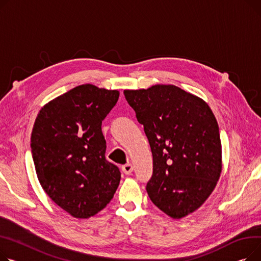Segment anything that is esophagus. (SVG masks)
<instances>
[{
	"label": "esophagus",
	"mask_w": 261,
	"mask_h": 261,
	"mask_svg": "<svg viewBox=\"0 0 261 261\" xmlns=\"http://www.w3.org/2000/svg\"><path fill=\"white\" fill-rule=\"evenodd\" d=\"M134 170V167L130 163H126L123 166H122V172H123L125 175H129Z\"/></svg>",
	"instance_id": "1"
}]
</instances>
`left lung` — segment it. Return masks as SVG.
Masks as SVG:
<instances>
[{"instance_id": "obj_1", "label": "left lung", "mask_w": 261, "mask_h": 261, "mask_svg": "<svg viewBox=\"0 0 261 261\" xmlns=\"http://www.w3.org/2000/svg\"><path fill=\"white\" fill-rule=\"evenodd\" d=\"M152 154L151 202L180 219L200 207L221 173L217 120L206 102L175 85L124 90Z\"/></svg>"}]
</instances>
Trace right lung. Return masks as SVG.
I'll return each mask as SVG.
<instances>
[{"label": "right lung", "instance_id": "obj_1", "mask_svg": "<svg viewBox=\"0 0 261 261\" xmlns=\"http://www.w3.org/2000/svg\"><path fill=\"white\" fill-rule=\"evenodd\" d=\"M118 99V90L79 85L44 105L35 121L30 147L40 185L74 218L96 215L119 187L101 128Z\"/></svg>", "mask_w": 261, "mask_h": 261}]
</instances>
